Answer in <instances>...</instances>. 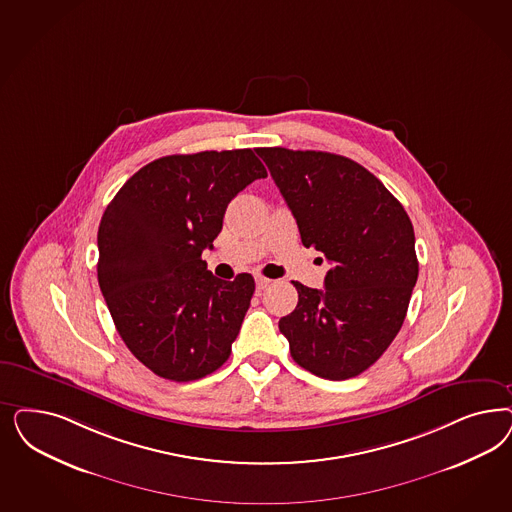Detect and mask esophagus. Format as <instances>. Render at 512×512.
I'll use <instances>...</instances> for the list:
<instances>
[{
	"instance_id": "esophagus-1",
	"label": "esophagus",
	"mask_w": 512,
	"mask_h": 512,
	"mask_svg": "<svg viewBox=\"0 0 512 512\" xmlns=\"http://www.w3.org/2000/svg\"><path fill=\"white\" fill-rule=\"evenodd\" d=\"M269 284H271V279L262 277V275H258V277H256V288H258V290H265Z\"/></svg>"
}]
</instances>
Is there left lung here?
<instances>
[{"label":"left lung","instance_id":"8db88e82","mask_svg":"<svg viewBox=\"0 0 512 512\" xmlns=\"http://www.w3.org/2000/svg\"><path fill=\"white\" fill-rule=\"evenodd\" d=\"M256 152L296 218L303 247L333 265L324 290L294 282L297 307L279 330L297 365L322 379H352L403 326L418 279L411 218L350 158L282 147Z\"/></svg>","mask_w":512,"mask_h":512}]
</instances>
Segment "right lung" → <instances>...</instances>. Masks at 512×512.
Returning a JSON list of instances; mask_svg holds the SVG:
<instances>
[{"label":"right lung","instance_id":"add662e5","mask_svg":"<svg viewBox=\"0 0 512 512\" xmlns=\"http://www.w3.org/2000/svg\"><path fill=\"white\" fill-rule=\"evenodd\" d=\"M264 164L250 149L164 156L141 167L101 216L98 282L116 331L158 377L203 379L230 358L254 294L201 260L228 203Z\"/></svg>","mask_w":512,"mask_h":512}]
</instances>
